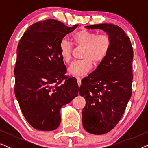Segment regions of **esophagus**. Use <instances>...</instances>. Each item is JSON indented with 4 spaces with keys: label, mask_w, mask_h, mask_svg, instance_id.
Instances as JSON below:
<instances>
[{
    "label": "esophagus",
    "mask_w": 148,
    "mask_h": 148,
    "mask_svg": "<svg viewBox=\"0 0 148 148\" xmlns=\"http://www.w3.org/2000/svg\"><path fill=\"white\" fill-rule=\"evenodd\" d=\"M76 79H77V81L78 86H79V87H80L81 84H82V82H81V81H82V79H81L79 77H77Z\"/></svg>",
    "instance_id": "1"
}]
</instances>
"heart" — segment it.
I'll return each instance as SVG.
<instances>
[{
    "label": "heart",
    "mask_w": 148,
    "mask_h": 148,
    "mask_svg": "<svg viewBox=\"0 0 148 148\" xmlns=\"http://www.w3.org/2000/svg\"><path fill=\"white\" fill-rule=\"evenodd\" d=\"M72 41L77 46L84 47L83 59L75 61L68 69L69 73L73 75H86L92 68L93 62L98 64L104 60L111 47V39L107 34L97 35L93 32L83 29L72 36ZM72 45L66 40H62L59 46V54L62 60L68 63L71 59Z\"/></svg>",
    "instance_id": "b5f03b06"
}]
</instances>
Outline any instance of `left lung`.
<instances>
[{"mask_svg": "<svg viewBox=\"0 0 148 148\" xmlns=\"http://www.w3.org/2000/svg\"><path fill=\"white\" fill-rule=\"evenodd\" d=\"M85 27L103 30L112 42L106 57L83 79L79 88L80 96L86 101L82 111L83 127L88 133L102 135L117 125L131 98L133 47L119 26L102 23Z\"/></svg>", "mask_w": 148, "mask_h": 148, "instance_id": "left-lung-1", "label": "left lung"}]
</instances>
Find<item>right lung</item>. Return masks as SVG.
Masks as SVG:
<instances>
[{"label": "right lung", "mask_w": 148, "mask_h": 148, "mask_svg": "<svg viewBox=\"0 0 148 148\" xmlns=\"http://www.w3.org/2000/svg\"><path fill=\"white\" fill-rule=\"evenodd\" d=\"M78 25L67 27L54 19L38 22L26 30L18 44L15 94L24 117L37 130L57 128L60 108L77 96L76 79L65 78L59 46Z\"/></svg>", "instance_id": "obj_1"}]
</instances>
